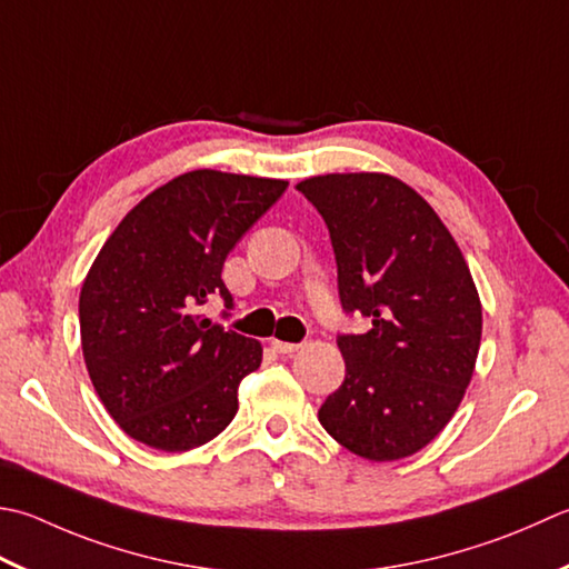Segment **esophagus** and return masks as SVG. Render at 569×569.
Returning <instances> with one entry per match:
<instances>
[{"instance_id":"1","label":"esophagus","mask_w":569,"mask_h":569,"mask_svg":"<svg viewBox=\"0 0 569 569\" xmlns=\"http://www.w3.org/2000/svg\"><path fill=\"white\" fill-rule=\"evenodd\" d=\"M271 348H273L276 352H281V355H291V352H298V350H300V345H296V342H283V340H271Z\"/></svg>"}]
</instances>
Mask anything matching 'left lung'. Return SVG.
<instances>
[{"label": "left lung", "instance_id": "1", "mask_svg": "<svg viewBox=\"0 0 569 569\" xmlns=\"http://www.w3.org/2000/svg\"><path fill=\"white\" fill-rule=\"evenodd\" d=\"M326 219L342 308L372 328L340 336L345 382L320 407L332 439L367 461H399L459 409L481 348L483 308L459 243L415 189L385 172L296 184Z\"/></svg>", "mask_w": 569, "mask_h": 569}]
</instances>
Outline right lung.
<instances>
[{"label":"right lung","mask_w":569,"mask_h":569,"mask_svg":"<svg viewBox=\"0 0 569 569\" xmlns=\"http://www.w3.org/2000/svg\"><path fill=\"white\" fill-rule=\"evenodd\" d=\"M286 180L219 170L174 177L122 217L78 298L86 370L118 427L144 447H202L239 411V382L263 348L199 316L237 247Z\"/></svg>","instance_id":"obj_1"}]
</instances>
